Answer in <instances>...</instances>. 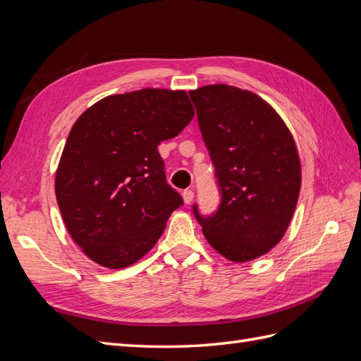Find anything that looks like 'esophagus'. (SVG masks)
<instances>
[{"mask_svg":"<svg viewBox=\"0 0 361 361\" xmlns=\"http://www.w3.org/2000/svg\"><path fill=\"white\" fill-rule=\"evenodd\" d=\"M182 195H183V202L187 203V204H190L192 202V199H194V191L192 190H185L182 192Z\"/></svg>","mask_w":361,"mask_h":361,"instance_id":"1","label":"esophagus"}]
</instances>
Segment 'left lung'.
I'll use <instances>...</instances> for the list:
<instances>
[{"instance_id":"8db88e82","label":"left lung","mask_w":361,"mask_h":361,"mask_svg":"<svg viewBox=\"0 0 361 361\" xmlns=\"http://www.w3.org/2000/svg\"><path fill=\"white\" fill-rule=\"evenodd\" d=\"M197 108L221 203L194 215L218 253L232 262L267 255L285 236L301 188L297 145L283 118L253 92L212 84L190 92Z\"/></svg>"}]
</instances>
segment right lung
<instances>
[{
	"label": "right lung",
	"instance_id": "right-lung-1",
	"mask_svg": "<svg viewBox=\"0 0 361 361\" xmlns=\"http://www.w3.org/2000/svg\"><path fill=\"white\" fill-rule=\"evenodd\" d=\"M194 117L187 92L106 96L73 123L56 171V197L76 245L120 269L154 248L183 200L166 180L161 141Z\"/></svg>",
	"mask_w": 361,
	"mask_h": 361
}]
</instances>
